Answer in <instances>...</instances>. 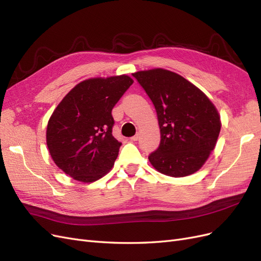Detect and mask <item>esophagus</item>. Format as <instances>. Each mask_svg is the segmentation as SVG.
I'll return each mask as SVG.
<instances>
[{
	"mask_svg": "<svg viewBox=\"0 0 261 261\" xmlns=\"http://www.w3.org/2000/svg\"><path fill=\"white\" fill-rule=\"evenodd\" d=\"M138 139H139V134H136L135 136H133V137L130 138V140H132V141H137Z\"/></svg>",
	"mask_w": 261,
	"mask_h": 261,
	"instance_id": "esophagus-1",
	"label": "esophagus"
}]
</instances>
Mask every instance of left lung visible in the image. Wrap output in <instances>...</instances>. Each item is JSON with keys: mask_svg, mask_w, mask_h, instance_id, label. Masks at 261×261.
<instances>
[{"mask_svg": "<svg viewBox=\"0 0 261 261\" xmlns=\"http://www.w3.org/2000/svg\"><path fill=\"white\" fill-rule=\"evenodd\" d=\"M152 101L161 141L148 159L155 170L172 177L198 171L216 147L221 129L216 107L184 77L163 68L134 73Z\"/></svg>", "mask_w": 261, "mask_h": 261, "instance_id": "8db88e82", "label": "left lung"}]
</instances>
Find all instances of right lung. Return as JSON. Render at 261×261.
Wrapping results in <instances>:
<instances>
[{
	"label": "right lung",
	"instance_id": "right-lung-1",
	"mask_svg": "<svg viewBox=\"0 0 261 261\" xmlns=\"http://www.w3.org/2000/svg\"><path fill=\"white\" fill-rule=\"evenodd\" d=\"M133 83L127 75L90 78L76 85L54 110L46 145L67 175L91 183L112 169L122 145L112 135V109Z\"/></svg>",
	"mask_w": 261,
	"mask_h": 261
}]
</instances>
